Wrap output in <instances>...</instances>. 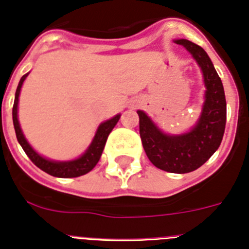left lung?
Listing matches in <instances>:
<instances>
[{
  "instance_id": "1",
  "label": "left lung",
  "mask_w": 249,
  "mask_h": 249,
  "mask_svg": "<svg viewBox=\"0 0 249 249\" xmlns=\"http://www.w3.org/2000/svg\"><path fill=\"white\" fill-rule=\"evenodd\" d=\"M198 62L206 85V102L195 128L179 136H168L155 126L147 114L138 111L140 136L147 157L157 168L171 173H188L206 163L223 138L227 105L222 81L206 51L188 39H177Z\"/></svg>"
}]
</instances>
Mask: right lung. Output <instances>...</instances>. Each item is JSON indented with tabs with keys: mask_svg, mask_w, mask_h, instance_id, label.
Instances as JSON below:
<instances>
[{
	"mask_svg": "<svg viewBox=\"0 0 249 249\" xmlns=\"http://www.w3.org/2000/svg\"><path fill=\"white\" fill-rule=\"evenodd\" d=\"M27 74L22 76V78L19 80V83L18 86H17L16 89V96H15V103H13L12 108L13 126H15V132H16V137L17 141H18V143L21 144V147L23 148L26 155L28 156V158H30L39 169H42L43 172L53 176V177L73 178L80 177V176L89 173V171H92L93 167L97 164L98 160H100L103 148H105L106 141L108 138V135L111 133L113 127L117 124L121 116L117 114V116H114L111 120L101 123L97 132H96V136H94L93 141H92L91 146L89 147V149H87L80 158H77V160H70V162H53V160H46V158L41 157L38 153H36V152L32 149V147L28 144V142L26 141L25 136H23V133H22L21 131L18 120H17V105H18L19 91H21L22 83L26 80Z\"/></svg>",
	"mask_w": 249,
	"mask_h": 249,
	"instance_id": "add662e5",
	"label": "right lung"
}]
</instances>
